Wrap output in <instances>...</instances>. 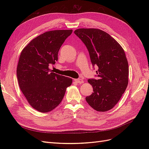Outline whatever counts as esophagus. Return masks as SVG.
I'll return each instance as SVG.
<instances>
[{
  "mask_svg": "<svg viewBox=\"0 0 149 149\" xmlns=\"http://www.w3.org/2000/svg\"><path fill=\"white\" fill-rule=\"evenodd\" d=\"M74 81H76V83H79V84H82V83H84V81L81 79H75Z\"/></svg>",
  "mask_w": 149,
  "mask_h": 149,
  "instance_id": "34e87169",
  "label": "esophagus"
}]
</instances>
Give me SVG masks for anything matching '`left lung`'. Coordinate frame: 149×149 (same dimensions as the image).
Listing matches in <instances>:
<instances>
[{
	"instance_id": "1",
	"label": "left lung",
	"mask_w": 149,
	"mask_h": 149,
	"mask_svg": "<svg viewBox=\"0 0 149 149\" xmlns=\"http://www.w3.org/2000/svg\"><path fill=\"white\" fill-rule=\"evenodd\" d=\"M74 33L86 47L93 66L98 67V78L88 80L93 93L86 101L97 111H109L119 102L128 84L129 65L124 49L101 30L79 29Z\"/></svg>"
}]
</instances>
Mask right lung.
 I'll return each mask as SVG.
<instances>
[{"mask_svg":"<svg viewBox=\"0 0 149 149\" xmlns=\"http://www.w3.org/2000/svg\"><path fill=\"white\" fill-rule=\"evenodd\" d=\"M72 30H52L33 39L22 51L17 68L20 88L30 105L48 112L60 104L72 79L49 69Z\"/></svg>","mask_w":149,"mask_h":149,"instance_id":"obj_1","label":"right lung"}]
</instances>
